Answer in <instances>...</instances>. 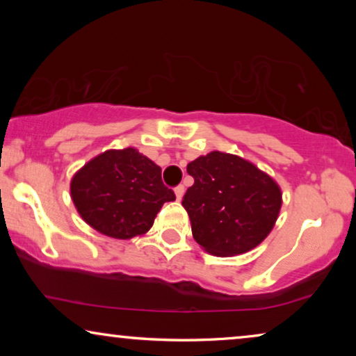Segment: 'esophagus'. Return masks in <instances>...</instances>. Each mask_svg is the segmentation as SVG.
<instances>
[{"mask_svg": "<svg viewBox=\"0 0 356 356\" xmlns=\"http://www.w3.org/2000/svg\"><path fill=\"white\" fill-rule=\"evenodd\" d=\"M175 194H177L178 201H181V197H183V194H184V186H183V184H179V186L175 188Z\"/></svg>", "mask_w": 356, "mask_h": 356, "instance_id": "34e87169", "label": "esophagus"}]
</instances>
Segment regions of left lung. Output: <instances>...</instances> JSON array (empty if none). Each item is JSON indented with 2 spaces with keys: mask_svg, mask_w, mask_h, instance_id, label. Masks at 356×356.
Listing matches in <instances>:
<instances>
[{
  "mask_svg": "<svg viewBox=\"0 0 356 356\" xmlns=\"http://www.w3.org/2000/svg\"><path fill=\"white\" fill-rule=\"evenodd\" d=\"M194 184L183 197L193 236L216 256L251 251L269 235L282 191L269 175L233 154L213 150L188 163Z\"/></svg>",
  "mask_w": 356,
  "mask_h": 356,
  "instance_id": "obj_1",
  "label": "left lung"
}]
</instances>
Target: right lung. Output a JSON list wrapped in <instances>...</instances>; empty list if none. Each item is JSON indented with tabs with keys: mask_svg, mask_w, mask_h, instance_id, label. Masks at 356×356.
Returning <instances> with one entry per match:
<instances>
[{
	"mask_svg": "<svg viewBox=\"0 0 356 356\" xmlns=\"http://www.w3.org/2000/svg\"><path fill=\"white\" fill-rule=\"evenodd\" d=\"M72 202L102 235L129 240L144 235L175 193L162 181V168L133 147L106 150L71 179Z\"/></svg>",
	"mask_w": 356,
	"mask_h": 356,
	"instance_id": "obj_1",
	"label": "right lung"
}]
</instances>
